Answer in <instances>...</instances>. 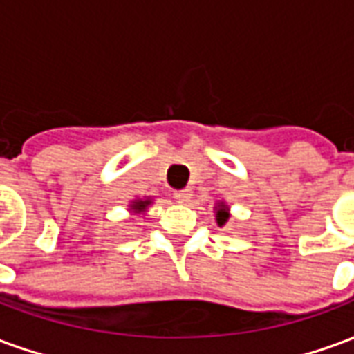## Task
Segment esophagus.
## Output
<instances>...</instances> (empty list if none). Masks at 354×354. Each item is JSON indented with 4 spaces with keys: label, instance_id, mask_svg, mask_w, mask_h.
Masks as SVG:
<instances>
[{
    "label": "esophagus",
    "instance_id": "obj_1",
    "mask_svg": "<svg viewBox=\"0 0 354 354\" xmlns=\"http://www.w3.org/2000/svg\"><path fill=\"white\" fill-rule=\"evenodd\" d=\"M193 192L189 189V187H185V189H180V192L174 193V197H176L178 203H187V201L192 199Z\"/></svg>",
    "mask_w": 354,
    "mask_h": 354
}]
</instances>
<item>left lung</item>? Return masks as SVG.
<instances>
[{
  "label": "left lung",
  "mask_w": 354,
  "mask_h": 354,
  "mask_svg": "<svg viewBox=\"0 0 354 354\" xmlns=\"http://www.w3.org/2000/svg\"><path fill=\"white\" fill-rule=\"evenodd\" d=\"M227 220H230V208H227L225 203H218L216 205V222L222 227V225H225Z\"/></svg>",
  "instance_id": "8db88e82"
}]
</instances>
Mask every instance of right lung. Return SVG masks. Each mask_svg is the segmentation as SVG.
Wrapping results in <instances>:
<instances>
[{
  "label": "right lung",
  "instance_id": "1",
  "mask_svg": "<svg viewBox=\"0 0 354 354\" xmlns=\"http://www.w3.org/2000/svg\"><path fill=\"white\" fill-rule=\"evenodd\" d=\"M149 205H151V199H134L131 203V210L134 214H140V212H146Z\"/></svg>",
  "mask_w": 354,
  "mask_h": 354
}]
</instances>
